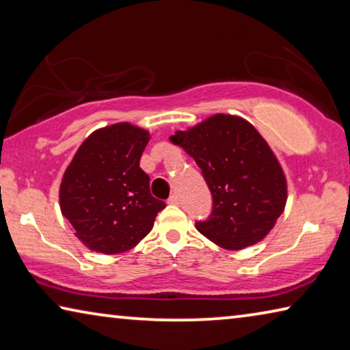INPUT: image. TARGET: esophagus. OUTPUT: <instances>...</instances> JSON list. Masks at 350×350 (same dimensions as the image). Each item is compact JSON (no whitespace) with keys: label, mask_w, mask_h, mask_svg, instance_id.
I'll list each match as a JSON object with an SVG mask.
<instances>
[{"label":"esophagus","mask_w":350,"mask_h":350,"mask_svg":"<svg viewBox=\"0 0 350 350\" xmlns=\"http://www.w3.org/2000/svg\"><path fill=\"white\" fill-rule=\"evenodd\" d=\"M179 202H180V199L177 194H173V196H170V199H168V204H171V205H179Z\"/></svg>","instance_id":"obj_1"}]
</instances>
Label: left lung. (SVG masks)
<instances>
[{"label": "left lung", "mask_w": 350, "mask_h": 350, "mask_svg": "<svg viewBox=\"0 0 350 350\" xmlns=\"http://www.w3.org/2000/svg\"><path fill=\"white\" fill-rule=\"evenodd\" d=\"M171 142L189 154L210 188L211 215L198 221L205 238L241 250L265 238L287 200L281 165L260 134L241 117L216 114Z\"/></svg>", "instance_id": "left-lung-1"}]
</instances>
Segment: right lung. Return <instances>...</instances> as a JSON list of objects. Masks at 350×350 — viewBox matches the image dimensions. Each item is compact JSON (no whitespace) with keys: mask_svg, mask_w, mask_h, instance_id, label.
<instances>
[{"mask_svg":"<svg viewBox=\"0 0 350 350\" xmlns=\"http://www.w3.org/2000/svg\"><path fill=\"white\" fill-rule=\"evenodd\" d=\"M150 140L131 123L97 129L64 171L60 208L75 236L94 252L123 253L151 232L165 206L152 198L140 157Z\"/></svg>","mask_w":350,"mask_h":350,"instance_id":"1","label":"right lung"}]
</instances>
